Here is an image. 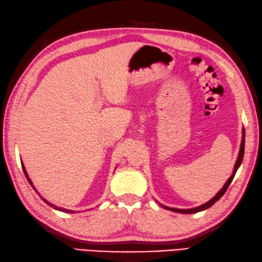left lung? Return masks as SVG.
Instances as JSON below:
<instances>
[{
  "label": "left lung",
  "mask_w": 262,
  "mask_h": 262,
  "mask_svg": "<svg viewBox=\"0 0 262 262\" xmlns=\"http://www.w3.org/2000/svg\"><path fill=\"white\" fill-rule=\"evenodd\" d=\"M244 146H245V130L243 129V130H242V142H241V147H239V152H238L237 160H236V163H235V166H234V170H233V174H231V176L228 178V180L226 181V184L224 185L223 188H221L218 192H216V194L214 195V197H212V199H211L210 201L206 202V203L202 204V205H200V206H196V208H191V209H176V208H169V206L163 205V204L159 203V202H157V201H156V202L162 206V208H164V209H166V210H170V211H173V212H178V213H185V214L197 213V212L204 211V210H206V209L211 208V206L213 205V204L215 203V202H218V201L221 199V197H223V195L226 192L227 188H228L229 185L231 184V181H233L234 177H235V174H236V171L238 170L239 165L242 164V161H243V156H244Z\"/></svg>",
  "instance_id": "1"
}]
</instances>
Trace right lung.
<instances>
[{
    "mask_svg": "<svg viewBox=\"0 0 262 262\" xmlns=\"http://www.w3.org/2000/svg\"><path fill=\"white\" fill-rule=\"evenodd\" d=\"M21 166H23V170H24V173H25V176H26V178H27V180L29 181V184L32 185V187L34 189H35V187L33 186V182H32V180L29 179V177H28V174H27V171H26V169H25V166H24V163H21ZM36 190V189H35ZM41 199L46 202V203L48 204V205H50L51 208H53L54 210H58V211H61V212H66V213H75V212H74L73 210H67V209H63V208H58V206H56L54 204H52V203H50V202H48L46 199H43V197L41 196Z\"/></svg>",
    "mask_w": 262,
    "mask_h": 262,
    "instance_id": "right-lung-1",
    "label": "right lung"
}]
</instances>
